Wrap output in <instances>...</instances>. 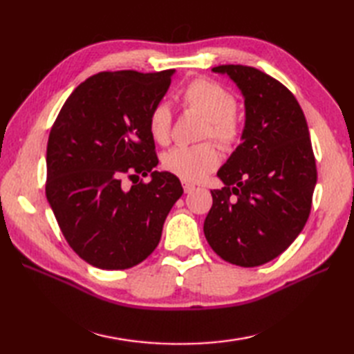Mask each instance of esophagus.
Instances as JSON below:
<instances>
[{
	"label": "esophagus",
	"instance_id": "1",
	"mask_svg": "<svg viewBox=\"0 0 354 354\" xmlns=\"http://www.w3.org/2000/svg\"><path fill=\"white\" fill-rule=\"evenodd\" d=\"M183 189H184L185 193H190V192L194 190V185L190 184V183H187V181H183Z\"/></svg>",
	"mask_w": 354,
	"mask_h": 354
}]
</instances>
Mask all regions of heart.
<instances>
[{"label":"heart","mask_w":354,"mask_h":354,"mask_svg":"<svg viewBox=\"0 0 354 354\" xmlns=\"http://www.w3.org/2000/svg\"><path fill=\"white\" fill-rule=\"evenodd\" d=\"M185 111L205 118L201 138H212L225 150L234 149L243 137V123L236 114L237 99L230 89L209 79H194L181 93ZM147 127L158 145H169L171 138L173 114L167 103L160 102L150 109ZM219 153L212 142L196 146H181L169 150L162 156V167L187 183H196L219 165Z\"/></svg>","instance_id":"b5f03b06"}]
</instances>
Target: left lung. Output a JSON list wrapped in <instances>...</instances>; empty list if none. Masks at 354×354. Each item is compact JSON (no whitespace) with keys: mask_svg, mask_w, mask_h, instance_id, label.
Wrapping results in <instances>:
<instances>
[{"mask_svg":"<svg viewBox=\"0 0 354 354\" xmlns=\"http://www.w3.org/2000/svg\"><path fill=\"white\" fill-rule=\"evenodd\" d=\"M245 95L243 141L217 171L205 239L232 265L254 268L288 250L309 219L317 162L304 112L288 88L252 66L219 65Z\"/></svg>","mask_w":354,"mask_h":354,"instance_id":"left-lung-1","label":"left lung"}]
</instances>
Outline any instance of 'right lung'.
Returning a JSON list of instances; mask_svg holds the SVG:
<instances>
[{
  "instance_id": "1",
  "label": "right lung",
  "mask_w": 354,
  "mask_h": 354,
  "mask_svg": "<svg viewBox=\"0 0 354 354\" xmlns=\"http://www.w3.org/2000/svg\"><path fill=\"white\" fill-rule=\"evenodd\" d=\"M171 74L97 73L74 89L51 126L45 194L66 242L95 268L129 269L146 260L184 193L175 175L153 170L147 127ZM147 172L153 179L145 183L139 178Z\"/></svg>"
}]
</instances>
